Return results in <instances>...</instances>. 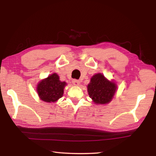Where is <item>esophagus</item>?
I'll return each instance as SVG.
<instances>
[{
    "mask_svg": "<svg viewBox=\"0 0 156 156\" xmlns=\"http://www.w3.org/2000/svg\"><path fill=\"white\" fill-rule=\"evenodd\" d=\"M72 83L74 86H78L80 84V81L78 80H76V79H74V80H72Z\"/></svg>",
    "mask_w": 156,
    "mask_h": 156,
    "instance_id": "obj_1",
    "label": "esophagus"
}]
</instances>
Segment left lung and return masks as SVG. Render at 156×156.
I'll use <instances>...</instances> for the list:
<instances>
[{"label":"left lung","instance_id":"8db88e82","mask_svg":"<svg viewBox=\"0 0 156 156\" xmlns=\"http://www.w3.org/2000/svg\"><path fill=\"white\" fill-rule=\"evenodd\" d=\"M88 92L95 104L105 105L111 102L117 91V84L109 81L101 73L94 74L88 84Z\"/></svg>","mask_w":156,"mask_h":156}]
</instances>
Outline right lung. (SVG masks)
Wrapping results in <instances>:
<instances>
[{"mask_svg": "<svg viewBox=\"0 0 156 156\" xmlns=\"http://www.w3.org/2000/svg\"><path fill=\"white\" fill-rule=\"evenodd\" d=\"M66 83L61 82L56 73L42 80L37 86V92L41 100L46 102H56L64 94Z\"/></svg>", "mask_w": 156, "mask_h": 156, "instance_id": "obj_1", "label": "right lung"}]
</instances>
